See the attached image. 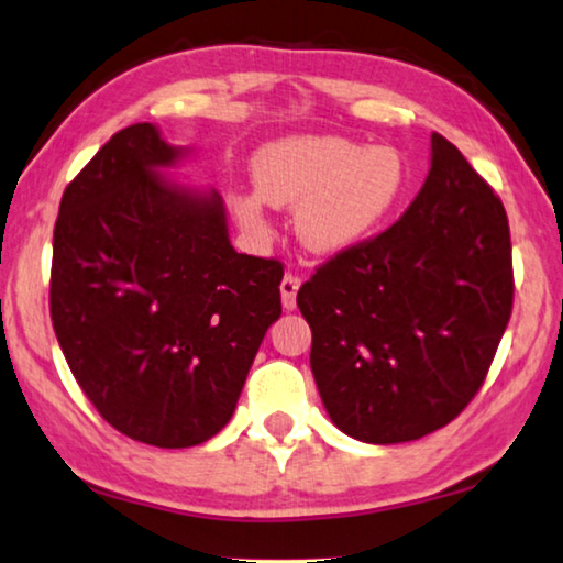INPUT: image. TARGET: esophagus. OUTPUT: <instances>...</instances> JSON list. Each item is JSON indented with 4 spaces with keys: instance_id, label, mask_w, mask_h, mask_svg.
<instances>
[{
    "instance_id": "esophagus-1",
    "label": "esophagus",
    "mask_w": 563,
    "mask_h": 563,
    "mask_svg": "<svg viewBox=\"0 0 563 563\" xmlns=\"http://www.w3.org/2000/svg\"><path fill=\"white\" fill-rule=\"evenodd\" d=\"M298 288H300V278H296V275H285L280 283V298H283L285 311H292V308H296Z\"/></svg>"
}]
</instances>
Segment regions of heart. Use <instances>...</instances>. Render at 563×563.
<instances>
[{
	"label": "heart",
	"instance_id": "1",
	"mask_svg": "<svg viewBox=\"0 0 563 563\" xmlns=\"http://www.w3.org/2000/svg\"><path fill=\"white\" fill-rule=\"evenodd\" d=\"M252 176L257 194L234 199L240 224L265 232V203L296 209L300 244L321 257L344 255L369 240L408 188V165L398 150L336 134L275 140L257 153Z\"/></svg>",
	"mask_w": 563,
	"mask_h": 563
}]
</instances>
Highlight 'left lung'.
<instances>
[{"mask_svg": "<svg viewBox=\"0 0 563 563\" xmlns=\"http://www.w3.org/2000/svg\"><path fill=\"white\" fill-rule=\"evenodd\" d=\"M311 372L339 431L416 441L462 413L512 308L508 217L466 157L431 134V168L400 221L298 290Z\"/></svg>", "mask_w": 563, "mask_h": 563, "instance_id": "obj_1", "label": "left lung"}]
</instances>
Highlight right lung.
Segmentation results:
<instances>
[{"instance_id": "obj_1", "label": "right lung", "mask_w": 563, "mask_h": 563, "mask_svg": "<svg viewBox=\"0 0 563 563\" xmlns=\"http://www.w3.org/2000/svg\"><path fill=\"white\" fill-rule=\"evenodd\" d=\"M194 147L117 132L70 180L53 232L51 316L76 383L134 441L186 449L232 418L283 267L229 242L217 188L176 173Z\"/></svg>"}]
</instances>
